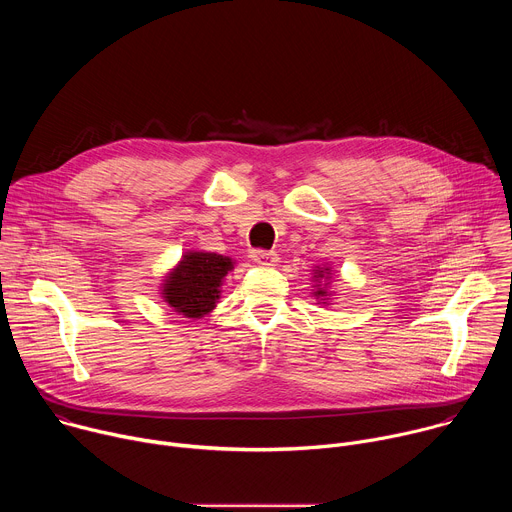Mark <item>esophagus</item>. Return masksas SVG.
Returning a JSON list of instances; mask_svg holds the SVG:
<instances>
[{
	"instance_id": "1",
	"label": "esophagus",
	"mask_w": 512,
	"mask_h": 512,
	"mask_svg": "<svg viewBox=\"0 0 512 512\" xmlns=\"http://www.w3.org/2000/svg\"><path fill=\"white\" fill-rule=\"evenodd\" d=\"M251 259H253L257 265H261V267H271L277 257H275V253H271V251L253 249V251H251Z\"/></svg>"
}]
</instances>
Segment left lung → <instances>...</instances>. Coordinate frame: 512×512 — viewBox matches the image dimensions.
Returning a JSON list of instances; mask_svg holds the SVG:
<instances>
[{"label": "left lung", "mask_w": 512, "mask_h": 512, "mask_svg": "<svg viewBox=\"0 0 512 512\" xmlns=\"http://www.w3.org/2000/svg\"><path fill=\"white\" fill-rule=\"evenodd\" d=\"M316 273H318V277H324L326 271H316ZM314 296H318V298H320V296H326V289H324V287H318V289L314 291Z\"/></svg>", "instance_id": "8db88e82"}]
</instances>
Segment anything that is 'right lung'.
Instances as JSON below:
<instances>
[{
	"instance_id": "obj_1",
	"label": "right lung",
	"mask_w": 512,
	"mask_h": 512,
	"mask_svg": "<svg viewBox=\"0 0 512 512\" xmlns=\"http://www.w3.org/2000/svg\"><path fill=\"white\" fill-rule=\"evenodd\" d=\"M233 261L216 253H186L164 283V300L186 318H202L221 298L223 277Z\"/></svg>"
}]
</instances>
